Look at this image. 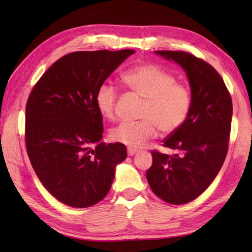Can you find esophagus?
<instances>
[{
	"instance_id": "1",
	"label": "esophagus",
	"mask_w": 252,
	"mask_h": 252,
	"mask_svg": "<svg viewBox=\"0 0 252 252\" xmlns=\"http://www.w3.org/2000/svg\"><path fill=\"white\" fill-rule=\"evenodd\" d=\"M135 153H138V150H135V149H131V148L127 149V156L132 157V156H134Z\"/></svg>"
}]
</instances>
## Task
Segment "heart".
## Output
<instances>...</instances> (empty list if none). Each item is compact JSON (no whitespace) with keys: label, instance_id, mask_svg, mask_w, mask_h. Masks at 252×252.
Wrapping results in <instances>:
<instances>
[{"label":"heart","instance_id":"b5f03b06","mask_svg":"<svg viewBox=\"0 0 252 252\" xmlns=\"http://www.w3.org/2000/svg\"><path fill=\"white\" fill-rule=\"evenodd\" d=\"M122 81L131 91L146 100L142 121L121 123L111 130L112 141L129 148H141L157 133L171 134L185 125L192 106V94L186 84L176 82V76L155 64H141L127 71ZM118 91L103 83L97 88L95 104L101 116L116 118Z\"/></svg>","mask_w":252,"mask_h":252}]
</instances>
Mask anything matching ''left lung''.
<instances>
[{"mask_svg": "<svg viewBox=\"0 0 252 252\" xmlns=\"http://www.w3.org/2000/svg\"><path fill=\"white\" fill-rule=\"evenodd\" d=\"M173 60L189 79L192 106L180 129L163 140L167 155L152 150L147 180L157 197L171 204L198 198L222 167L231 130V95L217 70L202 59L183 51H156Z\"/></svg>", "mask_w": 252, "mask_h": 252, "instance_id": "obj_1", "label": "left lung"}]
</instances>
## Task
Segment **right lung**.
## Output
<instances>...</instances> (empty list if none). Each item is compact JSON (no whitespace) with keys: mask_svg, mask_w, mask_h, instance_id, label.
<instances>
[{"mask_svg":"<svg viewBox=\"0 0 252 252\" xmlns=\"http://www.w3.org/2000/svg\"><path fill=\"white\" fill-rule=\"evenodd\" d=\"M134 52L69 53L44 72L30 93L25 106L29 159L45 189L66 206L88 208L103 200L116 165L126 160L125 144L100 142L103 118L95 93Z\"/></svg>","mask_w":252,"mask_h":252,"instance_id":"obj_1","label":"right lung"}]
</instances>
